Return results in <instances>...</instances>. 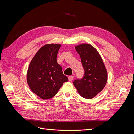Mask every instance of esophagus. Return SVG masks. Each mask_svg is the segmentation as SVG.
<instances>
[{
	"label": "esophagus",
	"instance_id": "esophagus-1",
	"mask_svg": "<svg viewBox=\"0 0 134 134\" xmlns=\"http://www.w3.org/2000/svg\"><path fill=\"white\" fill-rule=\"evenodd\" d=\"M68 81H72V80L73 79V76H68Z\"/></svg>",
	"mask_w": 134,
	"mask_h": 134
}]
</instances>
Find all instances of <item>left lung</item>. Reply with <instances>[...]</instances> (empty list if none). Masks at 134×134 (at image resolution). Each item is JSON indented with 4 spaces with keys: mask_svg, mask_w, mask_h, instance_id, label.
<instances>
[{
    "mask_svg": "<svg viewBox=\"0 0 134 134\" xmlns=\"http://www.w3.org/2000/svg\"><path fill=\"white\" fill-rule=\"evenodd\" d=\"M80 55L85 73L82 79H77L73 85L80 95L85 98L95 97L105 87L107 73L105 64L97 51L88 44L75 47Z\"/></svg>",
    "mask_w": 134,
    "mask_h": 134,
    "instance_id": "left-lung-1",
    "label": "left lung"
}]
</instances>
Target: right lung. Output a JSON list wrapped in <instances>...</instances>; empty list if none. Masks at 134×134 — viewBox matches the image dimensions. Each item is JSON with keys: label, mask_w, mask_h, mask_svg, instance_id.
<instances>
[{"label": "right lung", "mask_w": 134, "mask_h": 134, "mask_svg": "<svg viewBox=\"0 0 134 134\" xmlns=\"http://www.w3.org/2000/svg\"><path fill=\"white\" fill-rule=\"evenodd\" d=\"M60 44H46L39 49L29 64L27 82L32 91L43 100L54 96L68 81L57 62Z\"/></svg>", "instance_id": "right-lung-1"}]
</instances>
